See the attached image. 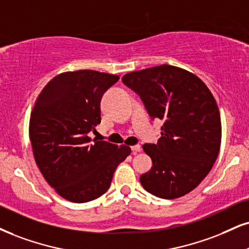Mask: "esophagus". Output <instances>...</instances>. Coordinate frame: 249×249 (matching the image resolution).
Returning <instances> with one entry per match:
<instances>
[{
	"instance_id": "esophagus-1",
	"label": "esophagus",
	"mask_w": 249,
	"mask_h": 249,
	"mask_svg": "<svg viewBox=\"0 0 249 249\" xmlns=\"http://www.w3.org/2000/svg\"><path fill=\"white\" fill-rule=\"evenodd\" d=\"M131 150H133V153L141 152V151H142V146H141L140 144H137V145H134V146H131Z\"/></svg>"
}]
</instances>
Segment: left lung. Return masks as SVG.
I'll return each instance as SVG.
<instances>
[{
  "mask_svg": "<svg viewBox=\"0 0 249 249\" xmlns=\"http://www.w3.org/2000/svg\"><path fill=\"white\" fill-rule=\"evenodd\" d=\"M122 82L164 121L158 143L143 145L153 162L140 178L143 188L167 199L188 194L218 157L222 121L213 94L194 73L170 64L128 72Z\"/></svg>",
  "mask_w": 249,
  "mask_h": 249,
  "instance_id": "8db88e82",
  "label": "left lung"
}]
</instances>
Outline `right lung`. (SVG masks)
<instances>
[{
  "label": "right lung",
  "instance_id": "right-lung-1",
  "mask_svg": "<svg viewBox=\"0 0 249 249\" xmlns=\"http://www.w3.org/2000/svg\"><path fill=\"white\" fill-rule=\"evenodd\" d=\"M118 75L96 70L67 71L52 78L36 98L29 134L38 168L48 185L75 203L96 199L107 192L129 146L92 142L89 133L100 124L104 92Z\"/></svg>",
  "mask_w": 249,
  "mask_h": 249
}]
</instances>
